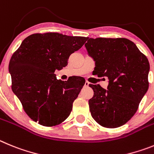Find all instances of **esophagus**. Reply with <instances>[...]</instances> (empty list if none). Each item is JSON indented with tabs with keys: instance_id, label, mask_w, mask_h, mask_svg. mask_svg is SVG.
Returning <instances> with one entry per match:
<instances>
[{
	"instance_id": "1",
	"label": "esophagus",
	"mask_w": 154,
	"mask_h": 154,
	"mask_svg": "<svg viewBox=\"0 0 154 154\" xmlns=\"http://www.w3.org/2000/svg\"><path fill=\"white\" fill-rule=\"evenodd\" d=\"M89 84H90L89 82H87V81H86L85 84H84V86H85V87H88V86H89Z\"/></svg>"
}]
</instances>
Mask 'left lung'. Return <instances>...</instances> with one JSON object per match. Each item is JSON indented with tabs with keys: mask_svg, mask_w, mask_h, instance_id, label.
<instances>
[{
	"mask_svg": "<svg viewBox=\"0 0 154 154\" xmlns=\"http://www.w3.org/2000/svg\"><path fill=\"white\" fill-rule=\"evenodd\" d=\"M85 47L95 61L94 75L108 79L107 89L90 84L94 97L90 111L100 125H124L137 110L149 87V63L136 44L126 38H87Z\"/></svg>",
	"mask_w": 154,
	"mask_h": 154,
	"instance_id": "1",
	"label": "left lung"
}]
</instances>
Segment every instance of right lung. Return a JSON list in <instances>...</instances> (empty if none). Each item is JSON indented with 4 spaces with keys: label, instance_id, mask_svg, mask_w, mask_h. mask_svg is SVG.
I'll list each match as a JSON object with an SVG mask.
<instances>
[{
    "label": "right lung",
    "instance_id": "right-lung-1",
    "mask_svg": "<svg viewBox=\"0 0 154 154\" xmlns=\"http://www.w3.org/2000/svg\"><path fill=\"white\" fill-rule=\"evenodd\" d=\"M86 40L58 33L32 34L12 55L9 63L12 91L34 121L53 127L69 117L85 80L75 77L63 81L57 79L54 72L67 66L70 55Z\"/></svg>",
    "mask_w": 154,
    "mask_h": 154
}]
</instances>
